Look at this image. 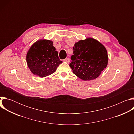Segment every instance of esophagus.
I'll list each match as a JSON object with an SVG mask.
<instances>
[{
  "instance_id": "esophagus-1",
  "label": "esophagus",
  "mask_w": 134,
  "mask_h": 134,
  "mask_svg": "<svg viewBox=\"0 0 134 134\" xmlns=\"http://www.w3.org/2000/svg\"><path fill=\"white\" fill-rule=\"evenodd\" d=\"M64 62H67V63H69V62H70V59H69V58H65V59L64 60Z\"/></svg>"
}]
</instances>
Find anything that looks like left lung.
<instances>
[{"instance_id":"obj_1","label":"left lung","mask_w":134,"mask_h":134,"mask_svg":"<svg viewBox=\"0 0 134 134\" xmlns=\"http://www.w3.org/2000/svg\"><path fill=\"white\" fill-rule=\"evenodd\" d=\"M73 50L69 66L73 73L84 81L97 78L107 66V50L96 40H80L75 44Z\"/></svg>"}]
</instances>
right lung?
<instances>
[{"label":"right lung","instance_id":"obj_1","mask_svg":"<svg viewBox=\"0 0 134 134\" xmlns=\"http://www.w3.org/2000/svg\"><path fill=\"white\" fill-rule=\"evenodd\" d=\"M26 62L31 72L40 77L54 72L63 63L53 42L47 40L37 41L32 46L26 55Z\"/></svg>","mask_w":134,"mask_h":134}]
</instances>
